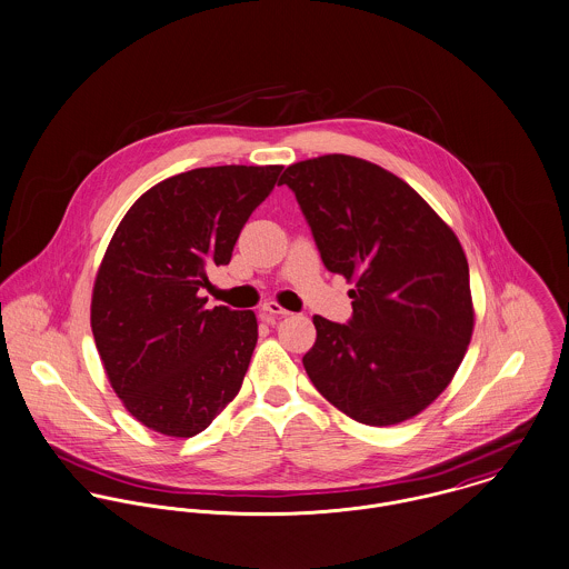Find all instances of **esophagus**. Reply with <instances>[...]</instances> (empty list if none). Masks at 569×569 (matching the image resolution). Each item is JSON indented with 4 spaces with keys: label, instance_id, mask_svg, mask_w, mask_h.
Here are the masks:
<instances>
[{
    "label": "esophagus",
    "instance_id": "obj_1",
    "mask_svg": "<svg viewBox=\"0 0 569 569\" xmlns=\"http://www.w3.org/2000/svg\"><path fill=\"white\" fill-rule=\"evenodd\" d=\"M261 316H263L266 322H274L277 318L290 316V312H288L286 308H281L277 301H268V303H263V308H261Z\"/></svg>",
    "mask_w": 569,
    "mask_h": 569
}]
</instances>
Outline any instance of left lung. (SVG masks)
<instances>
[{"instance_id":"1","label":"left lung","mask_w":569,"mask_h":569,"mask_svg":"<svg viewBox=\"0 0 569 569\" xmlns=\"http://www.w3.org/2000/svg\"><path fill=\"white\" fill-rule=\"evenodd\" d=\"M329 272L356 288L347 325L315 316L303 367L316 390L365 426L426 410L471 333L469 263L456 233L406 181L371 161L325 154L286 168Z\"/></svg>"}]
</instances>
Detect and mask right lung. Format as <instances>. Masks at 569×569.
Instances as JSON below:
<instances>
[{"instance_id": "1", "label": "right lung", "mask_w": 569, "mask_h": 569, "mask_svg": "<svg viewBox=\"0 0 569 569\" xmlns=\"http://www.w3.org/2000/svg\"><path fill=\"white\" fill-rule=\"evenodd\" d=\"M283 166H218L141 193L96 274L91 329L116 395L146 428L190 439L240 392L254 345L251 310H207V268L231 261L249 216Z\"/></svg>"}]
</instances>
